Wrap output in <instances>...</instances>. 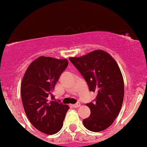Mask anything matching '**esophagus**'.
Instances as JSON below:
<instances>
[{"label": "esophagus", "instance_id": "obj_1", "mask_svg": "<svg viewBox=\"0 0 147 147\" xmlns=\"http://www.w3.org/2000/svg\"><path fill=\"white\" fill-rule=\"evenodd\" d=\"M80 106H81V104H80L79 102H78V103H76V104L72 105V107H73L74 108H78V107H79Z\"/></svg>", "mask_w": 147, "mask_h": 147}]
</instances>
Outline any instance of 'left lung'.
Returning a JSON list of instances; mask_svg holds the SVG:
<instances>
[{"label":"left lung","mask_w":147,"mask_h":147,"mask_svg":"<svg viewBox=\"0 0 147 147\" xmlns=\"http://www.w3.org/2000/svg\"><path fill=\"white\" fill-rule=\"evenodd\" d=\"M69 60L86 80L89 91L97 94L94 102L86 104L91 114L83 120L84 126L94 132L105 130L114 122L123 104L124 84L118 64L101 50Z\"/></svg>","instance_id":"obj_1"}]
</instances>
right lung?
Segmentation results:
<instances>
[{"label":"right lung","mask_w":147,"mask_h":147,"mask_svg":"<svg viewBox=\"0 0 147 147\" xmlns=\"http://www.w3.org/2000/svg\"><path fill=\"white\" fill-rule=\"evenodd\" d=\"M67 59L40 56L26 70L21 83V98L26 116L36 129L46 134L61 129L69 107L54 101L52 92Z\"/></svg>","instance_id":"1"}]
</instances>
